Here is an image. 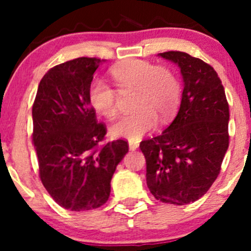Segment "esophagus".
Segmentation results:
<instances>
[{"label": "esophagus", "instance_id": "obj_1", "mask_svg": "<svg viewBox=\"0 0 251 251\" xmlns=\"http://www.w3.org/2000/svg\"><path fill=\"white\" fill-rule=\"evenodd\" d=\"M138 147H140L138 142H128V148H130V151H136Z\"/></svg>", "mask_w": 251, "mask_h": 251}]
</instances>
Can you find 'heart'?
Instances as JSON below:
<instances>
[{
    "instance_id": "1",
    "label": "heart",
    "mask_w": 251,
    "mask_h": 251,
    "mask_svg": "<svg viewBox=\"0 0 251 251\" xmlns=\"http://www.w3.org/2000/svg\"><path fill=\"white\" fill-rule=\"evenodd\" d=\"M111 76L121 90H136L132 113L111 126V133L128 141H140L158 124L170 120L181 100L178 78L169 68L156 67L141 59H128L111 69ZM88 102L103 118L116 116V92L103 78L96 77L88 87Z\"/></svg>"
}]
</instances>
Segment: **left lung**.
<instances>
[{"mask_svg":"<svg viewBox=\"0 0 251 251\" xmlns=\"http://www.w3.org/2000/svg\"><path fill=\"white\" fill-rule=\"evenodd\" d=\"M158 55L179 68L183 92L169 127L140 144L147 186L163 203L186 205L201 198L219 176L229 143L228 103L209 64L178 50Z\"/></svg>","mask_w":251,"mask_h":251,"instance_id":"1","label":"left lung"}]
</instances>
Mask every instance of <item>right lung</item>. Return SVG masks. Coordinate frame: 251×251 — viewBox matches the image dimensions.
<instances>
[{"label":"right lung","mask_w":251,"mask_h":251,"mask_svg":"<svg viewBox=\"0 0 251 251\" xmlns=\"http://www.w3.org/2000/svg\"><path fill=\"white\" fill-rule=\"evenodd\" d=\"M104 59L81 57L55 65L40 81L32 105V142L42 184L54 201L72 211L107 203L116 166L127 142L100 143L107 133L88 102L93 74Z\"/></svg>","instance_id":"1"}]
</instances>
